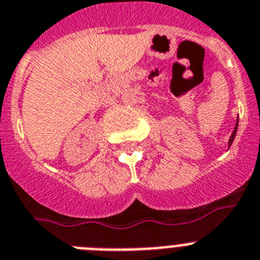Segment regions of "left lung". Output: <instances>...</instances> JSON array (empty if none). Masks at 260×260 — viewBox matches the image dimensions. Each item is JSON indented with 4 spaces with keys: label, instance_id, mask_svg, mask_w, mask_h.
Segmentation results:
<instances>
[{
    "label": "left lung",
    "instance_id": "8db88e82",
    "mask_svg": "<svg viewBox=\"0 0 260 260\" xmlns=\"http://www.w3.org/2000/svg\"><path fill=\"white\" fill-rule=\"evenodd\" d=\"M237 129H238V117H237V123H236V127H234L233 133H232V136H230V139H229V143H228L229 148H230V146H232V144H233L234 137H236V135H237Z\"/></svg>",
    "mask_w": 260,
    "mask_h": 260
}]
</instances>
